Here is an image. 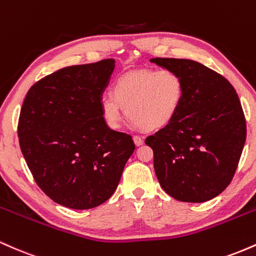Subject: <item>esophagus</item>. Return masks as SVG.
Segmentation results:
<instances>
[{"mask_svg": "<svg viewBox=\"0 0 256 256\" xmlns=\"http://www.w3.org/2000/svg\"><path fill=\"white\" fill-rule=\"evenodd\" d=\"M134 142L137 146H142L143 143H144V138L140 137V136H134Z\"/></svg>", "mask_w": 256, "mask_h": 256, "instance_id": "esophagus-1", "label": "esophagus"}]
</instances>
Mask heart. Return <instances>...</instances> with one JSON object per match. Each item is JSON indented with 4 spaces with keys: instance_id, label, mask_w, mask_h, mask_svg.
Returning a JSON list of instances; mask_svg holds the SVG:
<instances>
[{
    "instance_id": "1",
    "label": "heart",
    "mask_w": 256,
    "mask_h": 256,
    "mask_svg": "<svg viewBox=\"0 0 256 256\" xmlns=\"http://www.w3.org/2000/svg\"><path fill=\"white\" fill-rule=\"evenodd\" d=\"M184 98V82L173 70H143L114 82L112 95L100 101L102 118L112 130L122 126V110L143 130L165 128L176 118Z\"/></svg>"
}]
</instances>
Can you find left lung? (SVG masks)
Instances as JSON below:
<instances>
[{
	"label": "left lung",
	"instance_id": "8db88e82",
	"mask_svg": "<svg viewBox=\"0 0 256 256\" xmlns=\"http://www.w3.org/2000/svg\"><path fill=\"white\" fill-rule=\"evenodd\" d=\"M150 62L173 70L184 82L176 118L146 140L158 183L178 201H210L231 183L246 143L238 95L228 79L196 61L156 58Z\"/></svg>",
	"mask_w": 256,
	"mask_h": 256
}]
</instances>
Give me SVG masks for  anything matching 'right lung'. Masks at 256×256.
Returning a JSON list of instances; mask_svg holds the SVG:
<instances>
[{
	"label": "right lung",
	"mask_w": 256,
	"mask_h": 256,
	"mask_svg": "<svg viewBox=\"0 0 256 256\" xmlns=\"http://www.w3.org/2000/svg\"><path fill=\"white\" fill-rule=\"evenodd\" d=\"M113 58L64 67L31 86L18 136L38 186L72 210L98 207L113 195L134 150L130 134L106 125L102 94Z\"/></svg>",
	"instance_id": "obj_1"
}]
</instances>
